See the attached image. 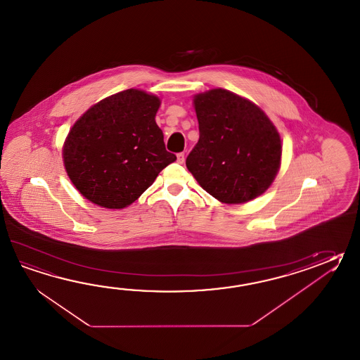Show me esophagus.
<instances>
[{"instance_id": "obj_1", "label": "esophagus", "mask_w": 360, "mask_h": 360, "mask_svg": "<svg viewBox=\"0 0 360 360\" xmlns=\"http://www.w3.org/2000/svg\"><path fill=\"white\" fill-rule=\"evenodd\" d=\"M176 162H179V164H184V153H179V154H176Z\"/></svg>"}]
</instances>
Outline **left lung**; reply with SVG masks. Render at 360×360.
<instances>
[{"label": "left lung", "mask_w": 360, "mask_h": 360, "mask_svg": "<svg viewBox=\"0 0 360 360\" xmlns=\"http://www.w3.org/2000/svg\"><path fill=\"white\" fill-rule=\"evenodd\" d=\"M198 143L186 159L198 184L224 204H243L264 193L278 173L282 142L255 103L214 89L193 97Z\"/></svg>", "instance_id": "obj_1"}]
</instances>
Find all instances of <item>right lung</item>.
I'll use <instances>...</instances> for the list:
<instances>
[{
	"label": "right lung",
	"mask_w": 360,
	"mask_h": 360,
	"mask_svg": "<svg viewBox=\"0 0 360 360\" xmlns=\"http://www.w3.org/2000/svg\"><path fill=\"white\" fill-rule=\"evenodd\" d=\"M159 106L158 96L125 89L95 103L74 123L63 159L72 184L89 201L123 209L176 162L155 122Z\"/></svg>",
	"instance_id": "add662e5"
}]
</instances>
